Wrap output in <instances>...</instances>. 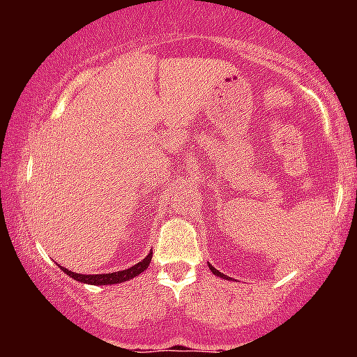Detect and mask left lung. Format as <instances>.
Instances as JSON below:
<instances>
[{
    "label": "left lung",
    "instance_id": "left-lung-1",
    "mask_svg": "<svg viewBox=\"0 0 357 357\" xmlns=\"http://www.w3.org/2000/svg\"><path fill=\"white\" fill-rule=\"evenodd\" d=\"M208 265H209V263H208ZM209 270H211L213 273H214V275H216V276H219V278H222V280H229V278L226 276V275H224V273H221V271H218L216 270V268H214L213 265H209Z\"/></svg>",
    "mask_w": 357,
    "mask_h": 357
}]
</instances>
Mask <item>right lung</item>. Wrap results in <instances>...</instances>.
Listing matches in <instances>:
<instances>
[{"label":"right lung","mask_w":357,"mask_h":357,"mask_svg":"<svg viewBox=\"0 0 357 357\" xmlns=\"http://www.w3.org/2000/svg\"><path fill=\"white\" fill-rule=\"evenodd\" d=\"M151 258H153V252H149V255L143 258L139 263H136L135 266L128 268V270H121L116 273H105V275H79V273H73L71 270L60 266L68 276H71L73 280L84 282V284H94V286H107V284H116V282H125L128 280H133L135 276H138L139 273L148 270Z\"/></svg>","instance_id":"right-lung-1"}]
</instances>
